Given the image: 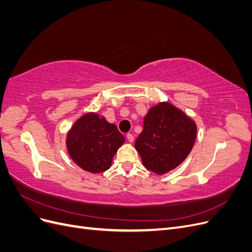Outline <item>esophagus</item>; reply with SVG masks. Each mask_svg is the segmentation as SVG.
Segmentation results:
<instances>
[{
    "mask_svg": "<svg viewBox=\"0 0 252 252\" xmlns=\"http://www.w3.org/2000/svg\"><path fill=\"white\" fill-rule=\"evenodd\" d=\"M127 140H128V142L129 143H132L133 141H134V136H133V134H131V133H127Z\"/></svg>",
    "mask_w": 252,
    "mask_h": 252,
    "instance_id": "34e87169",
    "label": "esophagus"
}]
</instances>
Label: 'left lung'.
Returning <instances> with one entry per match:
<instances>
[{
    "instance_id": "left-lung-1",
    "label": "left lung",
    "mask_w": 252,
    "mask_h": 252,
    "mask_svg": "<svg viewBox=\"0 0 252 252\" xmlns=\"http://www.w3.org/2000/svg\"><path fill=\"white\" fill-rule=\"evenodd\" d=\"M143 124L134 147L145 168L165 174L185 161L197 132L191 118L169 102H158L149 108Z\"/></svg>"
}]
</instances>
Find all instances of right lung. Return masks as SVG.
Instances as JSON below:
<instances>
[{
	"label": "right lung",
	"instance_id": "1",
	"mask_svg": "<svg viewBox=\"0 0 252 252\" xmlns=\"http://www.w3.org/2000/svg\"><path fill=\"white\" fill-rule=\"evenodd\" d=\"M125 138L114 124L97 112H86L66 134V148L72 161L83 170L101 173L108 170Z\"/></svg>",
	"mask_w": 252,
	"mask_h": 252
}]
</instances>
